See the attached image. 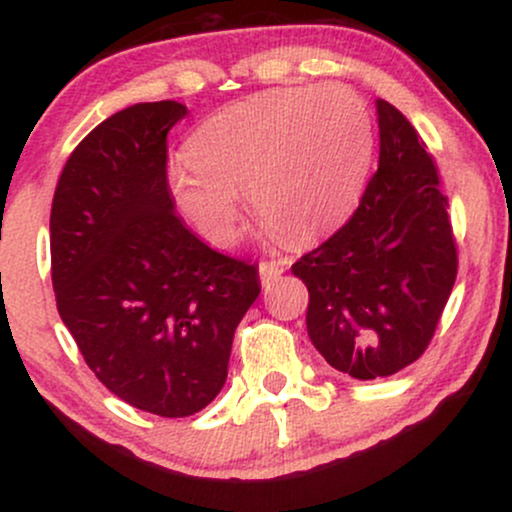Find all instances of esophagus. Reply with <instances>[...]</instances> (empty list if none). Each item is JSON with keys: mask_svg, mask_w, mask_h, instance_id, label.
I'll return each instance as SVG.
<instances>
[{"mask_svg": "<svg viewBox=\"0 0 512 512\" xmlns=\"http://www.w3.org/2000/svg\"><path fill=\"white\" fill-rule=\"evenodd\" d=\"M281 274H284V264H281V262H274V260L260 262V279H262L264 286L274 284V281L279 279Z\"/></svg>", "mask_w": 512, "mask_h": 512, "instance_id": "1", "label": "esophagus"}]
</instances>
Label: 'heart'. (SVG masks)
I'll return each mask as SVG.
<instances>
[{"label":"heart","mask_w":512,"mask_h":512,"mask_svg":"<svg viewBox=\"0 0 512 512\" xmlns=\"http://www.w3.org/2000/svg\"><path fill=\"white\" fill-rule=\"evenodd\" d=\"M170 170L182 214L214 243H231L238 202L284 245H310L342 228L366 190L373 127L354 93L279 88L228 105L187 142Z\"/></svg>","instance_id":"heart-1"}]
</instances>
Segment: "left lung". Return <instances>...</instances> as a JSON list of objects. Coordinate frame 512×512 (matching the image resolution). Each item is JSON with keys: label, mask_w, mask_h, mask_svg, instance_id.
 <instances>
[{"label": "left lung", "mask_w": 512, "mask_h": 512, "mask_svg": "<svg viewBox=\"0 0 512 512\" xmlns=\"http://www.w3.org/2000/svg\"><path fill=\"white\" fill-rule=\"evenodd\" d=\"M378 127V170L354 216L291 267L310 293V342L358 380L424 354L457 276L436 161L395 105L378 101Z\"/></svg>", "instance_id": "obj_1"}]
</instances>
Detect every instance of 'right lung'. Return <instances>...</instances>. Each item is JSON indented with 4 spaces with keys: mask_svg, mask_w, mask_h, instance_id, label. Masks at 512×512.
<instances>
[{
    "mask_svg": "<svg viewBox=\"0 0 512 512\" xmlns=\"http://www.w3.org/2000/svg\"><path fill=\"white\" fill-rule=\"evenodd\" d=\"M175 101L137 103L81 139L50 214L52 289L81 356L149 414H197L221 392L233 334L260 296L255 264L202 243L168 187Z\"/></svg>",
    "mask_w": 512,
    "mask_h": 512,
    "instance_id": "1",
    "label": "right lung"
}]
</instances>
